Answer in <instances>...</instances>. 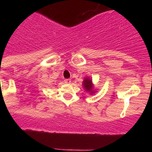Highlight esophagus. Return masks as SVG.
Returning a JSON list of instances; mask_svg holds the SVG:
<instances>
[{
    "instance_id": "1",
    "label": "esophagus",
    "mask_w": 152,
    "mask_h": 152,
    "mask_svg": "<svg viewBox=\"0 0 152 152\" xmlns=\"http://www.w3.org/2000/svg\"><path fill=\"white\" fill-rule=\"evenodd\" d=\"M71 82H72L71 79H65V80H64V83H65V84H71Z\"/></svg>"
}]
</instances>
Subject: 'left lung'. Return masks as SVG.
<instances>
[{
	"label": "left lung",
	"mask_w": 152,
	"mask_h": 152,
	"mask_svg": "<svg viewBox=\"0 0 152 152\" xmlns=\"http://www.w3.org/2000/svg\"><path fill=\"white\" fill-rule=\"evenodd\" d=\"M83 88H84L87 92L90 93L91 94H94L96 92V90H94V84H93L92 79L90 77H85L82 83Z\"/></svg>",
	"instance_id": "obj_1"
}]
</instances>
